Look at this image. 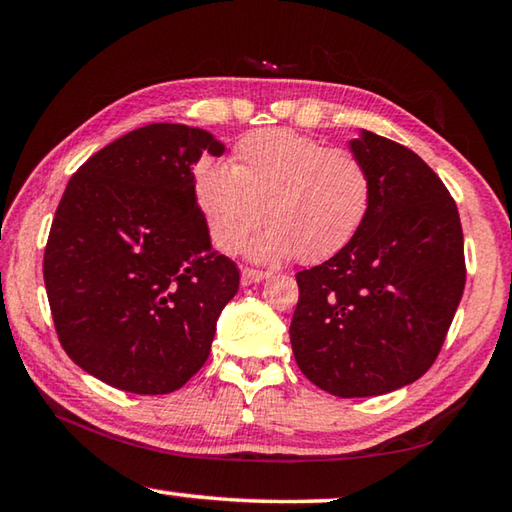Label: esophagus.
<instances>
[{"label": "esophagus", "instance_id": "1", "mask_svg": "<svg viewBox=\"0 0 512 512\" xmlns=\"http://www.w3.org/2000/svg\"><path fill=\"white\" fill-rule=\"evenodd\" d=\"M268 275H271L268 271H255V268H244V271H241V284H244V287H250V284H257V282L266 280Z\"/></svg>", "mask_w": 512, "mask_h": 512}]
</instances>
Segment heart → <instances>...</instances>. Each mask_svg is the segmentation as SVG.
<instances>
[{
    "mask_svg": "<svg viewBox=\"0 0 512 512\" xmlns=\"http://www.w3.org/2000/svg\"><path fill=\"white\" fill-rule=\"evenodd\" d=\"M194 196L223 253H235L264 212L268 230L250 244V257L273 262L296 253L311 264L339 253L366 223L372 178L357 153L275 128L241 140L232 164H198Z\"/></svg>",
    "mask_w": 512,
    "mask_h": 512,
    "instance_id": "obj_1",
    "label": "heart"
}]
</instances>
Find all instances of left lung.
Instances as JSON below:
<instances>
[{
	"instance_id": "obj_1",
	"label": "left lung",
	"mask_w": 512,
	"mask_h": 512,
	"mask_svg": "<svg viewBox=\"0 0 512 512\" xmlns=\"http://www.w3.org/2000/svg\"><path fill=\"white\" fill-rule=\"evenodd\" d=\"M350 151L372 178L368 219L334 257L296 275L289 334L318 388L372 397L413 384L436 361L465 289L463 230L420 155L370 131Z\"/></svg>"
}]
</instances>
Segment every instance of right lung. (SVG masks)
Masks as SVG:
<instances>
[{"mask_svg": "<svg viewBox=\"0 0 512 512\" xmlns=\"http://www.w3.org/2000/svg\"><path fill=\"white\" fill-rule=\"evenodd\" d=\"M225 146L203 128L149 124L69 178L45 248L58 341L119 391L164 395L210 357L239 268L212 248L192 167Z\"/></svg>", "mask_w": 512, "mask_h": 512, "instance_id": "add662e5", "label": "right lung"}]
</instances>
